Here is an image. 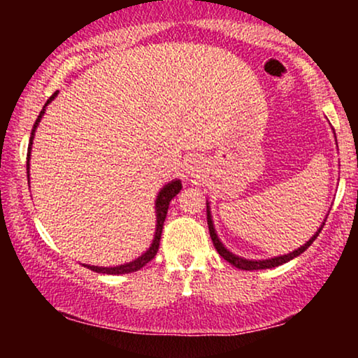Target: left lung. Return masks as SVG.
I'll return each instance as SVG.
<instances>
[{
  "mask_svg": "<svg viewBox=\"0 0 358 358\" xmlns=\"http://www.w3.org/2000/svg\"><path fill=\"white\" fill-rule=\"evenodd\" d=\"M207 223H208V231H210V238H212L213 241V246L217 249L220 256H222L224 261H228L231 266H234L236 268H241V271H262V268H272V267H277V266H282V264H285L288 261H292L293 257L300 256L301 252H305L308 248L311 246L313 241L317 238V234L321 233L322 227L317 229V233L313 236L310 241H308L305 246L298 248L296 251H293L290 254H285V256H278V257H273V259H266V261H248V259H243L239 256H234L228 251L227 248L223 246L222 243H220V239L217 236V233H215V228H213V223H212V215H210V210H208V205H207Z\"/></svg>",
  "mask_w": 358,
  "mask_h": 358,
  "instance_id": "obj_1",
  "label": "left lung"
}]
</instances>
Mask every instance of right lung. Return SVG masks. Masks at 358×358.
Listing matches in <instances>:
<instances>
[{
    "instance_id": "obj_1",
    "label": "right lung",
    "mask_w": 358,
    "mask_h": 358,
    "mask_svg": "<svg viewBox=\"0 0 358 358\" xmlns=\"http://www.w3.org/2000/svg\"><path fill=\"white\" fill-rule=\"evenodd\" d=\"M57 96V92H53L50 96V99L45 102V106H43V109L41 110V114H38L36 124L32 127V134H31V140H29V148H27V180H29V156H31V146H32V140H34V134H36V129L38 125V122H41L43 112H45V107L50 101H53V97ZM182 189V185H180V180H173V182H169L166 187H163V190L158 194V199H156V233H155V239H153V244H151L148 251L145 254H141L138 259H135V261H131L129 264H124V266H117V267H97V266H85L87 268H91L92 272H97V273H109V275H119V273H130V272H136L140 271L141 267L146 266L151 259L156 256V252H158L159 249V239H161V233H163V224H164V220H166V215H168V208H169V202L173 200L176 195L179 194V190Z\"/></svg>"
}]
</instances>
